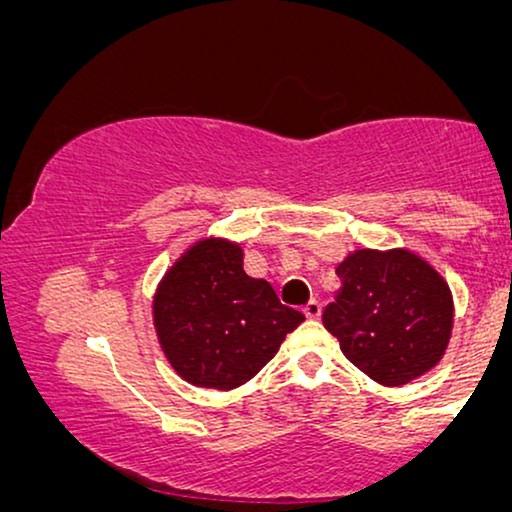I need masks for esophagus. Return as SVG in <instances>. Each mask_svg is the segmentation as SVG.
<instances>
[{"instance_id":"esophagus-1","label":"esophagus","mask_w":512,"mask_h":512,"mask_svg":"<svg viewBox=\"0 0 512 512\" xmlns=\"http://www.w3.org/2000/svg\"><path fill=\"white\" fill-rule=\"evenodd\" d=\"M304 315L308 320H318L322 315V306L318 304V301H308V304L304 306Z\"/></svg>"}]
</instances>
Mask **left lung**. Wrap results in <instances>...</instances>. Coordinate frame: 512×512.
<instances>
[{
  "instance_id": "obj_1",
  "label": "left lung",
  "mask_w": 512,
  "mask_h": 512,
  "mask_svg": "<svg viewBox=\"0 0 512 512\" xmlns=\"http://www.w3.org/2000/svg\"><path fill=\"white\" fill-rule=\"evenodd\" d=\"M336 273L341 290L322 313V325L359 371L399 387L441 362L455 306L434 266L406 248H362L345 257Z\"/></svg>"
}]
</instances>
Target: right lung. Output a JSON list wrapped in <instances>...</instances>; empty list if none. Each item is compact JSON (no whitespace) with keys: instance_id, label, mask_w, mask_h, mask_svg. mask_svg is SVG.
Returning <instances> with one entry per match:
<instances>
[{"instance_id":"add662e5","label":"right lung","mask_w":512,"mask_h":512,"mask_svg":"<svg viewBox=\"0 0 512 512\" xmlns=\"http://www.w3.org/2000/svg\"><path fill=\"white\" fill-rule=\"evenodd\" d=\"M306 318L243 271V248L201 239L164 273L153 299L157 341L190 385L234 390L271 362Z\"/></svg>"}]
</instances>
